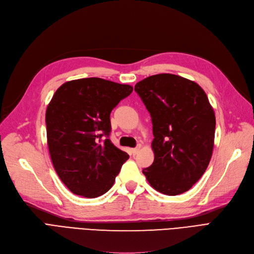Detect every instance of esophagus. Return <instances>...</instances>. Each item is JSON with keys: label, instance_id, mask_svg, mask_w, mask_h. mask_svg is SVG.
<instances>
[{"label": "esophagus", "instance_id": "esophagus-1", "mask_svg": "<svg viewBox=\"0 0 254 254\" xmlns=\"http://www.w3.org/2000/svg\"><path fill=\"white\" fill-rule=\"evenodd\" d=\"M140 147H141V145H138L137 147H135V148H132V149H130V153H132V155H136V154L139 152Z\"/></svg>", "mask_w": 254, "mask_h": 254}]
</instances>
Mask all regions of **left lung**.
Listing matches in <instances>:
<instances>
[{"mask_svg":"<svg viewBox=\"0 0 254 254\" xmlns=\"http://www.w3.org/2000/svg\"><path fill=\"white\" fill-rule=\"evenodd\" d=\"M135 91L152 117L155 154L142 173L156 190L177 195L191 189L212 155L215 116L203 89L174 74H157Z\"/></svg>","mask_w":254,"mask_h":254,"instance_id":"1","label":"left lung"}]
</instances>
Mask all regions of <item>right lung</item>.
<instances>
[{
  "instance_id": "obj_1",
  "label": "right lung",
  "mask_w": 254,
  "mask_h": 254,
  "mask_svg": "<svg viewBox=\"0 0 254 254\" xmlns=\"http://www.w3.org/2000/svg\"><path fill=\"white\" fill-rule=\"evenodd\" d=\"M132 92L128 84L98 77L56 90L46 111L47 140L55 171L73 193L96 198L114 184L129 156L109 139L110 115Z\"/></svg>"
}]
</instances>
